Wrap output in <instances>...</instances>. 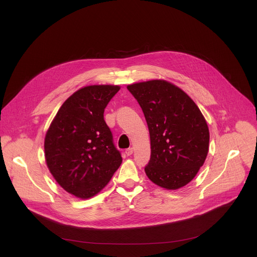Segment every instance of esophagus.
Segmentation results:
<instances>
[{"mask_svg":"<svg viewBox=\"0 0 257 257\" xmlns=\"http://www.w3.org/2000/svg\"><path fill=\"white\" fill-rule=\"evenodd\" d=\"M133 152H134V151H133V149H132V148H130V149H127V150L125 151V154H126L127 156H131V155H133Z\"/></svg>","mask_w":257,"mask_h":257,"instance_id":"obj_1","label":"esophagus"}]
</instances>
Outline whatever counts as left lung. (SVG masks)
<instances>
[{"instance_id":"obj_1","label":"left lung","mask_w":257,"mask_h":257,"mask_svg":"<svg viewBox=\"0 0 257 257\" xmlns=\"http://www.w3.org/2000/svg\"><path fill=\"white\" fill-rule=\"evenodd\" d=\"M127 90L140 104L150 131L146 176L165 189L185 186L197 176L209 150V130L200 108L166 80L133 83Z\"/></svg>"}]
</instances>
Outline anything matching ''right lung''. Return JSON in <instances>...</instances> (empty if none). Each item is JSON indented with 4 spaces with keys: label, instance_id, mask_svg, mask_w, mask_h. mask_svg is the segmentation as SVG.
<instances>
[{
    "label": "right lung",
    "instance_id": "right-lung-1",
    "mask_svg": "<svg viewBox=\"0 0 257 257\" xmlns=\"http://www.w3.org/2000/svg\"><path fill=\"white\" fill-rule=\"evenodd\" d=\"M119 85L94 84L73 93L58 109L45 137L47 166L58 184L79 199L98 193L122 158L103 119Z\"/></svg>",
    "mask_w": 257,
    "mask_h": 257
}]
</instances>
